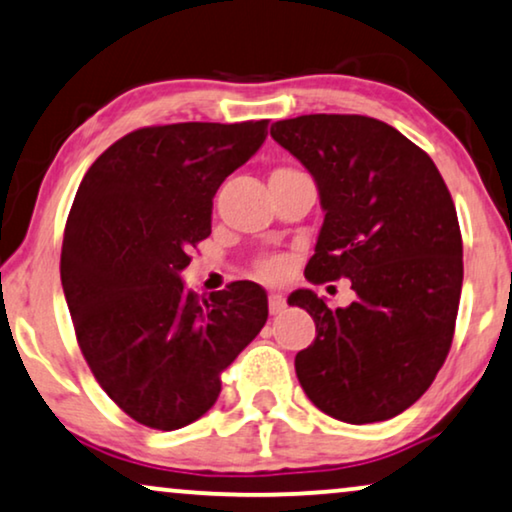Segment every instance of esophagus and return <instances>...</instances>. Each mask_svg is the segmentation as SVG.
Listing matches in <instances>:
<instances>
[{"label": "esophagus", "mask_w": 512, "mask_h": 512, "mask_svg": "<svg viewBox=\"0 0 512 512\" xmlns=\"http://www.w3.org/2000/svg\"><path fill=\"white\" fill-rule=\"evenodd\" d=\"M283 309H285V297L281 295V292H271V295H269V311L276 316V313H281Z\"/></svg>", "instance_id": "1"}]
</instances>
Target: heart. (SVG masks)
<instances>
[{
    "label": "heart",
    "mask_w": 512,
    "mask_h": 512,
    "mask_svg": "<svg viewBox=\"0 0 512 512\" xmlns=\"http://www.w3.org/2000/svg\"><path fill=\"white\" fill-rule=\"evenodd\" d=\"M274 173H295V170H292V168H276ZM274 173H271V175H274ZM283 269H285V262L281 260V257H267V260L260 262L262 276H269V278L281 276Z\"/></svg>",
    "instance_id": "heart-1"
}]
</instances>
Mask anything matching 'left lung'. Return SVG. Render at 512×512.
<instances>
[{
	"instance_id": "obj_1",
	"label": "left lung",
	"mask_w": 512,
	"mask_h": 512,
	"mask_svg": "<svg viewBox=\"0 0 512 512\" xmlns=\"http://www.w3.org/2000/svg\"><path fill=\"white\" fill-rule=\"evenodd\" d=\"M271 138L313 175L325 213L306 278H349L356 292L344 309L309 288L288 297L316 323L295 358L299 384L346 424L391 419L452 346L463 283L452 196L431 156L379 119L304 114L276 121Z\"/></svg>"
}]
</instances>
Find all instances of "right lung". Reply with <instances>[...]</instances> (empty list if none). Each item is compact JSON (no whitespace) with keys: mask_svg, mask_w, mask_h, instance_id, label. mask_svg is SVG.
Here are the masks:
<instances>
[{"mask_svg":"<svg viewBox=\"0 0 512 512\" xmlns=\"http://www.w3.org/2000/svg\"><path fill=\"white\" fill-rule=\"evenodd\" d=\"M267 124L140 128L95 159L74 196L60 255L67 309L93 377L142 426L203 417L220 374L267 323L257 283L199 299L180 278L210 236L217 189L262 147Z\"/></svg>","mask_w":512,"mask_h":512,"instance_id":"right-lung-1","label":"right lung"}]
</instances>
